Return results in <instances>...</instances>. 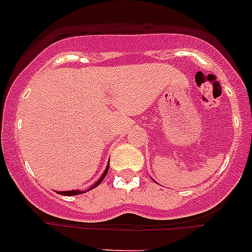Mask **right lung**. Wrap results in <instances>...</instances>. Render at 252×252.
<instances>
[{
  "label": "right lung",
  "instance_id": "obj_1",
  "mask_svg": "<svg viewBox=\"0 0 252 252\" xmlns=\"http://www.w3.org/2000/svg\"><path fill=\"white\" fill-rule=\"evenodd\" d=\"M108 168H110V162L107 164L106 169H104V171H103V174L99 177V179L97 180V182H95V183L93 184V186L91 187L90 189H88V190H91V189H94L95 187H98L99 184H101V182L103 180V178L106 177L107 171H108ZM88 190H87V192H88ZM82 193H86V192H84V190H78V189H75V190H66V192H59V194H62V195H77V194H82Z\"/></svg>",
  "mask_w": 252,
  "mask_h": 252
}]
</instances>
